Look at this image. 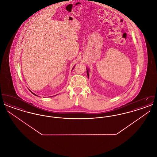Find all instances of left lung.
<instances>
[{
    "mask_svg": "<svg viewBox=\"0 0 157 157\" xmlns=\"http://www.w3.org/2000/svg\"><path fill=\"white\" fill-rule=\"evenodd\" d=\"M86 71H87V75H88V77L89 78V70L88 69V68L86 69Z\"/></svg>",
    "mask_w": 157,
    "mask_h": 157,
    "instance_id": "1",
    "label": "left lung"
}]
</instances>
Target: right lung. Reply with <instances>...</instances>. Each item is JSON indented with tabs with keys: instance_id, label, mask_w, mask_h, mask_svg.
<instances>
[{
	"instance_id": "right-lung-1",
	"label": "right lung",
	"mask_w": 157,
	"mask_h": 157,
	"mask_svg": "<svg viewBox=\"0 0 157 157\" xmlns=\"http://www.w3.org/2000/svg\"><path fill=\"white\" fill-rule=\"evenodd\" d=\"M30 92H32V94H33V95H35V96H37V95H36V94H34V93H33V92H32V91H30Z\"/></svg>"
}]
</instances>
